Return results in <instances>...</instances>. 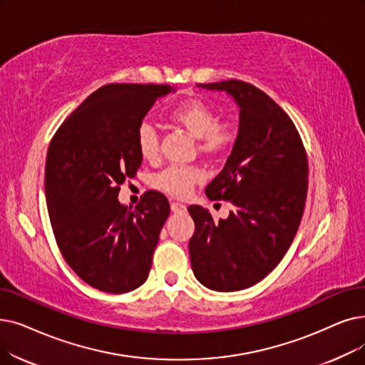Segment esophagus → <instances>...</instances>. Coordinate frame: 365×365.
Here are the masks:
<instances>
[{
    "mask_svg": "<svg viewBox=\"0 0 365 365\" xmlns=\"http://www.w3.org/2000/svg\"><path fill=\"white\" fill-rule=\"evenodd\" d=\"M171 212L176 215H183L186 213V205L180 202H171Z\"/></svg>",
    "mask_w": 365,
    "mask_h": 365,
    "instance_id": "esophagus-1",
    "label": "esophagus"
}]
</instances>
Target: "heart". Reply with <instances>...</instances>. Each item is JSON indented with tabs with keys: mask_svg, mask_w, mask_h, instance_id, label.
Returning a JSON list of instances; mask_svg holds the SVG:
<instances>
[{
	"mask_svg": "<svg viewBox=\"0 0 365 365\" xmlns=\"http://www.w3.org/2000/svg\"><path fill=\"white\" fill-rule=\"evenodd\" d=\"M173 125L197 138V150L205 158H222L235 146L239 130L230 119H217L216 110L202 100H186L168 113ZM135 145L145 161H155L160 153V138L150 123H141L135 134ZM201 180L200 170L194 167H168L158 173L152 183L160 191L185 198Z\"/></svg>",
	"mask_w": 365,
	"mask_h": 365,
	"instance_id": "b5f03b06",
	"label": "heart"
}]
</instances>
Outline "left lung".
<instances>
[{
  "label": "left lung",
  "mask_w": 365,
  "mask_h": 365,
  "mask_svg": "<svg viewBox=\"0 0 365 365\" xmlns=\"http://www.w3.org/2000/svg\"><path fill=\"white\" fill-rule=\"evenodd\" d=\"M198 86L232 95L240 125L224 170L205 187L210 200L235 209L216 222L189 205L195 222L189 255L205 288L240 291L272 273L294 240L307 197V153L287 112L257 86L235 78Z\"/></svg>",
  "instance_id": "obj_1"
}]
</instances>
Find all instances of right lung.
I'll list each match as a JSON object with an SVG mask.
<instances>
[{"mask_svg": "<svg viewBox=\"0 0 365 365\" xmlns=\"http://www.w3.org/2000/svg\"><path fill=\"white\" fill-rule=\"evenodd\" d=\"M170 85L108 83L61 123L47 149L44 191L56 245L92 288L130 292L143 284L170 215L165 195L148 191L134 209L120 205V185L141 160L135 134Z\"/></svg>", "mask_w": 365, "mask_h": 365, "instance_id": "add662e5", "label": "right lung"}]
</instances>
